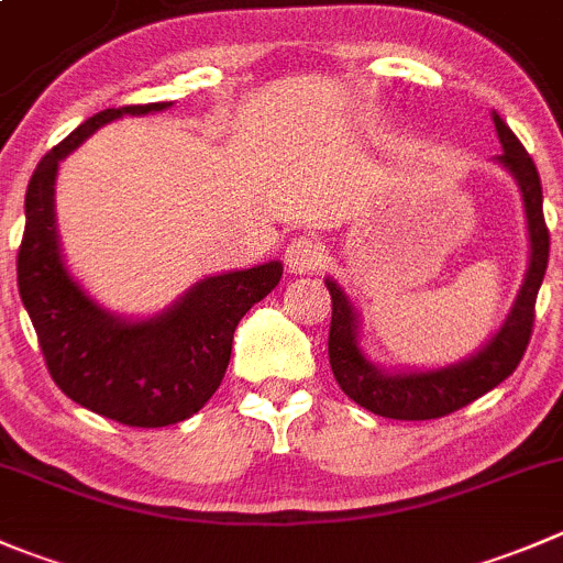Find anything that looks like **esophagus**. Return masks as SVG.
<instances>
[{
    "mask_svg": "<svg viewBox=\"0 0 563 563\" xmlns=\"http://www.w3.org/2000/svg\"><path fill=\"white\" fill-rule=\"evenodd\" d=\"M324 244L313 236H299L286 247V266L294 275H313L324 266Z\"/></svg>",
    "mask_w": 563,
    "mask_h": 563,
    "instance_id": "esophagus-1",
    "label": "esophagus"
}]
</instances>
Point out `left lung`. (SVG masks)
<instances>
[{"instance_id":"8db88e82","label":"left lung","mask_w":563,"mask_h":563,"mask_svg":"<svg viewBox=\"0 0 563 563\" xmlns=\"http://www.w3.org/2000/svg\"><path fill=\"white\" fill-rule=\"evenodd\" d=\"M493 123L500 145H504V154L495 156V162L515 176L522 192L531 255H528L526 280H522L509 316L476 354L465 357L462 363L445 365V368L387 374L379 365L365 360L363 349H360V319L352 299L343 294V288L332 277L324 280L332 297L330 341H327L332 374L352 401H357L368 412L382 415V418L432 420L467 407L478 396L500 385L506 376L515 374L522 354H526L528 341H531L533 308H537V294L544 280L550 255V231L544 225L542 211V181H539L537 165L528 156V151L522 148L515 131L504 123L498 112H493Z\"/></svg>"}]
</instances>
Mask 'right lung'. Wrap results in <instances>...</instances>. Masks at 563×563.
Segmentation results:
<instances>
[{
  "mask_svg": "<svg viewBox=\"0 0 563 563\" xmlns=\"http://www.w3.org/2000/svg\"><path fill=\"white\" fill-rule=\"evenodd\" d=\"M167 107L173 103L103 109L37 162L26 187V225L15 264L21 302L59 390L90 412L140 429L187 420L214 396L239 321L283 275L280 261H269L203 277L170 308L143 321L109 313L74 280L59 250L54 214L59 162L101 125Z\"/></svg>",
  "mask_w": 563,
  "mask_h": 563,
  "instance_id": "obj_1",
  "label": "right lung"
}]
</instances>
